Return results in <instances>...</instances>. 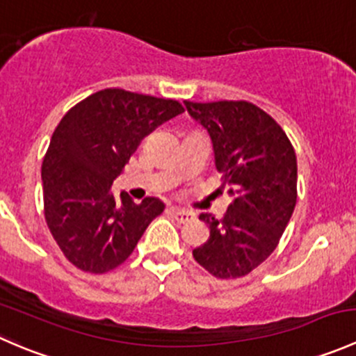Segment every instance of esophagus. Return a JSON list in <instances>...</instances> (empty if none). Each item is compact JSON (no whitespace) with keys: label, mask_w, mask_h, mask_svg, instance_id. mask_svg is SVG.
Listing matches in <instances>:
<instances>
[{"label":"esophagus","mask_w":356,"mask_h":356,"mask_svg":"<svg viewBox=\"0 0 356 356\" xmlns=\"http://www.w3.org/2000/svg\"><path fill=\"white\" fill-rule=\"evenodd\" d=\"M172 215L175 217V220L181 222V224H186V222L193 220L195 218V213L189 210H181V208H172Z\"/></svg>","instance_id":"1"}]
</instances>
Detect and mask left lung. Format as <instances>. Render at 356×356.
Segmentation results:
<instances>
[{
	"label": "left lung",
	"instance_id": "1",
	"mask_svg": "<svg viewBox=\"0 0 356 356\" xmlns=\"http://www.w3.org/2000/svg\"><path fill=\"white\" fill-rule=\"evenodd\" d=\"M213 145L232 201L222 220L201 213L210 238L193 257L211 275L243 277L275 250L296 204V153L281 125L248 102H184Z\"/></svg>",
	"mask_w": 356,
	"mask_h": 356
}]
</instances>
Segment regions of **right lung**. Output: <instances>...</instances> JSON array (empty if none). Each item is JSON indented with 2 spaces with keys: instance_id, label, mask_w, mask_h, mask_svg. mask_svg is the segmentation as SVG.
<instances>
[{
  "instance_id": "add662e5",
  "label": "right lung",
  "mask_w": 356,
  "mask_h": 356,
  "mask_svg": "<svg viewBox=\"0 0 356 356\" xmlns=\"http://www.w3.org/2000/svg\"><path fill=\"white\" fill-rule=\"evenodd\" d=\"M184 108L174 99L103 89L67 111L42 160L44 215L68 261L103 274L129 258L163 201L111 191L139 143Z\"/></svg>"
}]
</instances>
